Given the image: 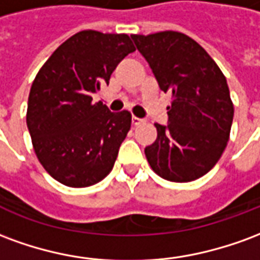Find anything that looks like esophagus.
Segmentation results:
<instances>
[{
	"label": "esophagus",
	"mask_w": 260,
	"mask_h": 260,
	"mask_svg": "<svg viewBox=\"0 0 260 260\" xmlns=\"http://www.w3.org/2000/svg\"><path fill=\"white\" fill-rule=\"evenodd\" d=\"M142 122H145V119L143 118H138V117H135V115H134V117H132V125H141Z\"/></svg>",
	"instance_id": "esophagus-1"
}]
</instances>
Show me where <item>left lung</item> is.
Instances as JSON below:
<instances>
[{
	"instance_id": "1",
	"label": "left lung",
	"mask_w": 260,
	"mask_h": 260,
	"mask_svg": "<svg viewBox=\"0 0 260 260\" xmlns=\"http://www.w3.org/2000/svg\"><path fill=\"white\" fill-rule=\"evenodd\" d=\"M158 87L173 94L167 124H154L157 138L145 154L153 171L174 182L209 173L230 138L234 107L229 85L212 57L180 31L132 35Z\"/></svg>"
}]
</instances>
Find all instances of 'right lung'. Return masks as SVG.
Wrapping results in <instances>:
<instances>
[{
	"mask_svg": "<svg viewBox=\"0 0 260 260\" xmlns=\"http://www.w3.org/2000/svg\"><path fill=\"white\" fill-rule=\"evenodd\" d=\"M134 51L126 35L82 30L62 43L39 71L26 124L37 158L54 180L85 188L113 170L131 128V114L111 113L91 96L108 85L117 65Z\"/></svg>",
	"mask_w": 260,
	"mask_h": 260,
	"instance_id": "add662e5",
	"label": "right lung"
}]
</instances>
